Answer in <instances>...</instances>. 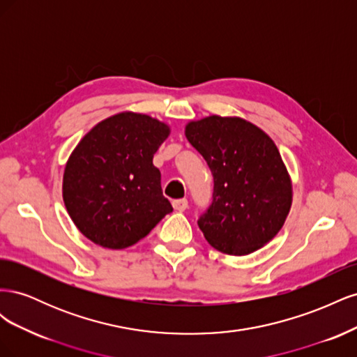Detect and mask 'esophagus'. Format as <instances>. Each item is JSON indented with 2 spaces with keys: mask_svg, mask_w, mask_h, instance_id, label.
<instances>
[{
  "mask_svg": "<svg viewBox=\"0 0 357 357\" xmlns=\"http://www.w3.org/2000/svg\"><path fill=\"white\" fill-rule=\"evenodd\" d=\"M172 207H174V210H177V211H185L188 208V199L181 198V199L172 201Z\"/></svg>",
  "mask_w": 357,
  "mask_h": 357,
  "instance_id": "esophagus-1",
  "label": "esophagus"
}]
</instances>
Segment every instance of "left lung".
I'll list each match as a JSON object with an SVG mask.
<instances>
[{
	"label": "left lung",
	"instance_id": "obj_1",
	"mask_svg": "<svg viewBox=\"0 0 357 357\" xmlns=\"http://www.w3.org/2000/svg\"><path fill=\"white\" fill-rule=\"evenodd\" d=\"M211 169L213 201L198 226L219 252L243 256L271 241L291 205V183L274 142L240 117L210 116L186 126Z\"/></svg>",
	"mask_w": 357,
	"mask_h": 357
}]
</instances>
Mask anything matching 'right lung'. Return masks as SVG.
Returning <instances> with one entry per match:
<instances>
[{
    "label": "right lung",
    "mask_w": 357,
    "mask_h": 357,
    "mask_svg": "<svg viewBox=\"0 0 357 357\" xmlns=\"http://www.w3.org/2000/svg\"><path fill=\"white\" fill-rule=\"evenodd\" d=\"M168 134L169 128L156 119L126 112L82 138L66 165L62 197L86 238L121 250L144 238L172 211L153 165Z\"/></svg>",
    "instance_id": "right-lung-1"
}]
</instances>
